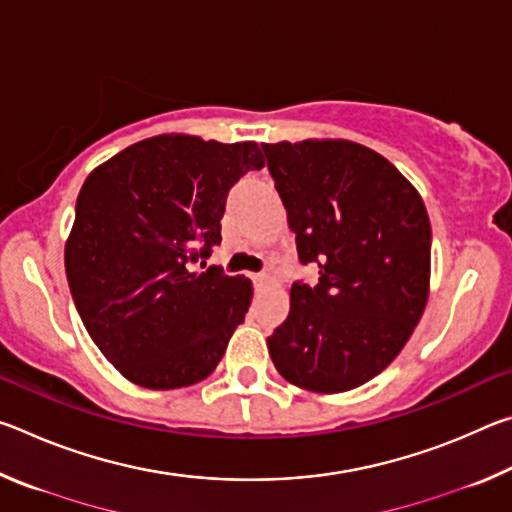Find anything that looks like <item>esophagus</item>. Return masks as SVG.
I'll return each instance as SVG.
<instances>
[{
    "label": "esophagus",
    "mask_w": 512,
    "mask_h": 512,
    "mask_svg": "<svg viewBox=\"0 0 512 512\" xmlns=\"http://www.w3.org/2000/svg\"><path fill=\"white\" fill-rule=\"evenodd\" d=\"M250 280H253L255 287H264V284L268 282V275L266 273H253V275H250Z\"/></svg>",
    "instance_id": "esophagus-1"
}]
</instances>
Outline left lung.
<instances>
[{
	"mask_svg": "<svg viewBox=\"0 0 512 512\" xmlns=\"http://www.w3.org/2000/svg\"><path fill=\"white\" fill-rule=\"evenodd\" d=\"M302 266L289 318L268 336L280 375L314 393L377 377L411 339L427 305L431 225L420 194L366 146L262 144Z\"/></svg>",
	"mask_w": 512,
	"mask_h": 512,
	"instance_id": "8db88e82",
	"label": "left lung"
}]
</instances>
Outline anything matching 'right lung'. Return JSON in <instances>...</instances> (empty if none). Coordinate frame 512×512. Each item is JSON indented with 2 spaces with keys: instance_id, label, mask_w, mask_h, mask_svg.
<instances>
[{
  "instance_id": "right-lung-1",
  "label": "right lung",
  "mask_w": 512,
  "mask_h": 512,
  "mask_svg": "<svg viewBox=\"0 0 512 512\" xmlns=\"http://www.w3.org/2000/svg\"><path fill=\"white\" fill-rule=\"evenodd\" d=\"M262 167L255 142L160 135L128 146L83 183L67 282L92 341L126 379L169 391L205 379L221 361L253 289L244 275L196 264L221 244L230 189Z\"/></svg>"
}]
</instances>
